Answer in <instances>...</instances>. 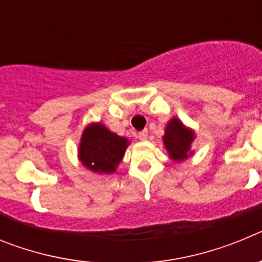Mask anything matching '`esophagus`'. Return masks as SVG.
I'll use <instances>...</instances> for the list:
<instances>
[{
  "mask_svg": "<svg viewBox=\"0 0 262 262\" xmlns=\"http://www.w3.org/2000/svg\"><path fill=\"white\" fill-rule=\"evenodd\" d=\"M138 138L140 139V140H143V142H144V140H147L148 129H143V131H140V133L138 134Z\"/></svg>",
  "mask_w": 262,
  "mask_h": 262,
  "instance_id": "esophagus-1",
  "label": "esophagus"
}]
</instances>
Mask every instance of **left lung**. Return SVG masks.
I'll use <instances>...</instances> for the list:
<instances>
[{
    "label": "left lung",
    "mask_w": 262,
    "mask_h": 262,
    "mask_svg": "<svg viewBox=\"0 0 262 262\" xmlns=\"http://www.w3.org/2000/svg\"><path fill=\"white\" fill-rule=\"evenodd\" d=\"M163 139L169 156L176 161H180L189 156L194 134L193 131L187 129L177 118H173L172 120H169Z\"/></svg>",
    "instance_id": "obj_1"
}]
</instances>
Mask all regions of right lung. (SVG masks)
Segmentation results:
<instances>
[{"mask_svg": "<svg viewBox=\"0 0 262 262\" xmlns=\"http://www.w3.org/2000/svg\"><path fill=\"white\" fill-rule=\"evenodd\" d=\"M127 139L111 133L103 124H90L81 138V163L94 172L113 173L126 151Z\"/></svg>", "mask_w": 262, "mask_h": 262, "instance_id": "obj_1", "label": "right lung"}]
</instances>
